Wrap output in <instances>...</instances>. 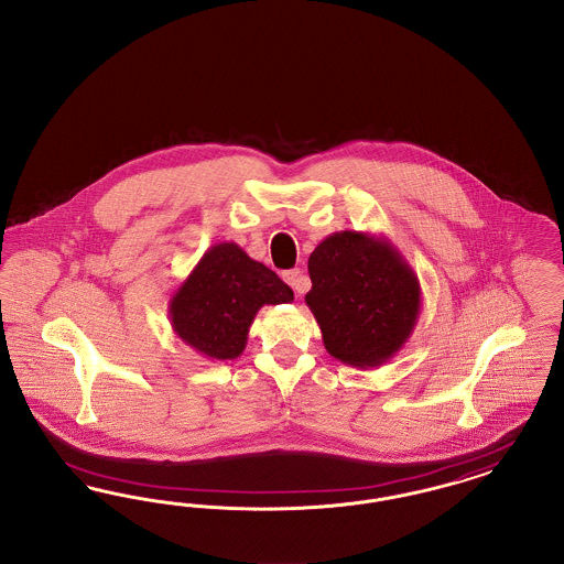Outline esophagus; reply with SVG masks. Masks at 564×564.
<instances>
[{
    "instance_id": "1",
    "label": "esophagus",
    "mask_w": 564,
    "mask_h": 564,
    "mask_svg": "<svg viewBox=\"0 0 564 564\" xmlns=\"http://www.w3.org/2000/svg\"><path fill=\"white\" fill-rule=\"evenodd\" d=\"M283 279H285V283H288V285H292V290H294L297 295L306 294V292H308V288H311L308 276H306V274H304L300 269L283 272Z\"/></svg>"
}]
</instances>
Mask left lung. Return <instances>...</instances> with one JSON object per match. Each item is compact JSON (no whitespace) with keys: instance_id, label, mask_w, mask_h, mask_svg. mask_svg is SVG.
Returning a JSON list of instances; mask_svg holds the SVG:
<instances>
[{"instance_id":"1","label":"left lung","mask_w":564,"mask_h":564,"mask_svg":"<svg viewBox=\"0 0 564 564\" xmlns=\"http://www.w3.org/2000/svg\"><path fill=\"white\" fill-rule=\"evenodd\" d=\"M308 274L304 300L334 359L368 370L403 349L421 315V283L393 242L334 232L311 253Z\"/></svg>"}]
</instances>
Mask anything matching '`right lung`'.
<instances>
[{"mask_svg": "<svg viewBox=\"0 0 564 564\" xmlns=\"http://www.w3.org/2000/svg\"><path fill=\"white\" fill-rule=\"evenodd\" d=\"M294 292L251 260L237 242L209 247L169 300L173 332L207 359H237L264 304H288Z\"/></svg>", "mask_w": 564, "mask_h": 564, "instance_id": "right-lung-1", "label": "right lung"}]
</instances>
